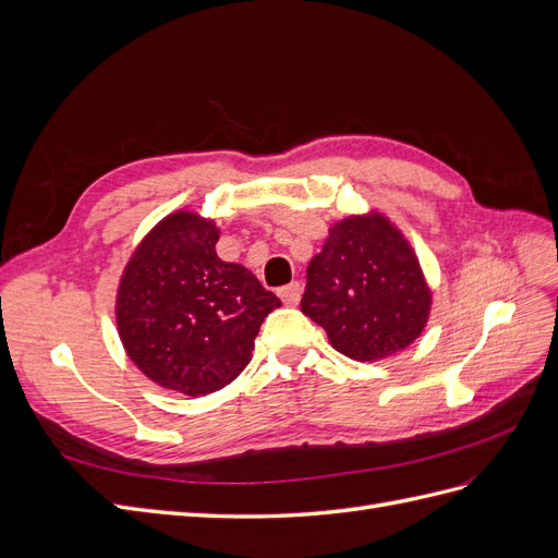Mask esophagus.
Masks as SVG:
<instances>
[{
  "mask_svg": "<svg viewBox=\"0 0 558 558\" xmlns=\"http://www.w3.org/2000/svg\"><path fill=\"white\" fill-rule=\"evenodd\" d=\"M300 293H302L300 281H291V283H286V286H281V289H279V298L283 300V305H289V307L298 305Z\"/></svg>",
  "mask_w": 558,
  "mask_h": 558,
  "instance_id": "esophagus-1",
  "label": "esophagus"
}]
</instances>
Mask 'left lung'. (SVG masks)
<instances>
[{
	"instance_id": "obj_1",
	"label": "left lung",
	"mask_w": 558,
	"mask_h": 558,
	"mask_svg": "<svg viewBox=\"0 0 558 558\" xmlns=\"http://www.w3.org/2000/svg\"><path fill=\"white\" fill-rule=\"evenodd\" d=\"M300 307L344 356L377 361L421 335L430 291L412 246L384 216H349L312 258Z\"/></svg>"
}]
</instances>
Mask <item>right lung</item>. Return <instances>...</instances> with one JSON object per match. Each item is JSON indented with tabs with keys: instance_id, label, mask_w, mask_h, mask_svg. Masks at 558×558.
<instances>
[{
	"instance_id": "1",
	"label": "right lung",
	"mask_w": 558,
	"mask_h": 558,
	"mask_svg": "<svg viewBox=\"0 0 558 558\" xmlns=\"http://www.w3.org/2000/svg\"><path fill=\"white\" fill-rule=\"evenodd\" d=\"M218 228L177 211L132 253L116 324L132 363L165 388L207 396L251 361L265 316L281 305L246 267L216 256Z\"/></svg>"
}]
</instances>
